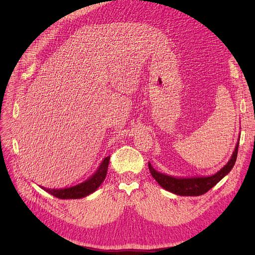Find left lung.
<instances>
[{"label":"left lung","instance_id":"8db88e82","mask_svg":"<svg viewBox=\"0 0 255 255\" xmlns=\"http://www.w3.org/2000/svg\"><path fill=\"white\" fill-rule=\"evenodd\" d=\"M239 141L235 148L232 158L230 161L227 162L219 171H217L215 175L210 177H195V178H175L165 173L159 172L149 162V169L152 177L157 181V183L164 188L165 190L175 193L177 195L183 196H198L205 194L211 188H213L220 180H222L227 173H229L232 168L234 167L237 156H238V149H239Z\"/></svg>","mask_w":255,"mask_h":255}]
</instances>
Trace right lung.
Here are the masks:
<instances>
[{"label":"right lung","mask_w":255,"mask_h":255,"mask_svg":"<svg viewBox=\"0 0 255 255\" xmlns=\"http://www.w3.org/2000/svg\"><path fill=\"white\" fill-rule=\"evenodd\" d=\"M110 156L105 157L103 159V161L99 165L98 169L94 175L86 180L85 182L80 183L76 186L70 187V188H64V189H48L44 188V187H41L43 190L48 192L49 194L56 196L61 199H76V198H82L90 195L94 191H96L98 189V187L101 185V183L104 181L106 173H107V167H109L110 163Z\"/></svg>","instance_id":"obj_1"}]
</instances>
